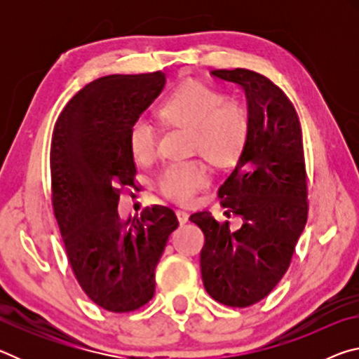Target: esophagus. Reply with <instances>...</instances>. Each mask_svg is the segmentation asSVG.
I'll list each match as a JSON object with an SVG mask.
<instances>
[{
	"instance_id": "34e87169",
	"label": "esophagus",
	"mask_w": 359,
	"mask_h": 359,
	"mask_svg": "<svg viewBox=\"0 0 359 359\" xmlns=\"http://www.w3.org/2000/svg\"><path fill=\"white\" fill-rule=\"evenodd\" d=\"M175 215H177V220L180 224H185L188 222V217H190L185 210H175Z\"/></svg>"
}]
</instances>
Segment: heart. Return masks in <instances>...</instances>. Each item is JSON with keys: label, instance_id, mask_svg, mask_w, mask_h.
<instances>
[{"label": "heart", "instance_id": "heart-1", "mask_svg": "<svg viewBox=\"0 0 359 359\" xmlns=\"http://www.w3.org/2000/svg\"><path fill=\"white\" fill-rule=\"evenodd\" d=\"M160 115L168 125L191 128V151L203 154L215 166L234 165L250 142L252 118L247 107L201 81L175 87L161 102ZM126 142L137 163H149L156 154L154 125L147 118L136 117L126 131ZM209 182L208 165L191 160L169 163L158 175L156 187L171 201L190 204Z\"/></svg>", "mask_w": 359, "mask_h": 359}]
</instances>
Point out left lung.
Masks as SVG:
<instances>
[{"label":"left lung","mask_w":359,"mask_h":359,"mask_svg":"<svg viewBox=\"0 0 359 359\" xmlns=\"http://www.w3.org/2000/svg\"><path fill=\"white\" fill-rule=\"evenodd\" d=\"M212 76L244 88L252 136L236 169L218 190L226 212L242 217L241 229L218 223L210 212L190 217L204 233V288L229 307H248L276 288L288 271L307 222V171L302 130L291 101L269 79L248 69Z\"/></svg>","instance_id":"left-lung-1"}]
</instances>
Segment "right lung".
Segmentation results:
<instances>
[{"mask_svg": "<svg viewBox=\"0 0 359 359\" xmlns=\"http://www.w3.org/2000/svg\"><path fill=\"white\" fill-rule=\"evenodd\" d=\"M163 72L106 76L72 96L50 144L52 208L81 288L109 312H133L155 294V269L179 226L168 208L121 222L120 188L136 187L126 131L165 85Z\"/></svg>", "mask_w": 359, "mask_h": 359, "instance_id": "obj_1", "label": "right lung"}]
</instances>
